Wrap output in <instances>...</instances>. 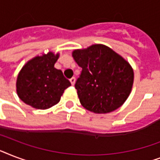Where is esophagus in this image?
<instances>
[{
	"label": "esophagus",
	"instance_id": "1",
	"mask_svg": "<svg viewBox=\"0 0 160 160\" xmlns=\"http://www.w3.org/2000/svg\"><path fill=\"white\" fill-rule=\"evenodd\" d=\"M70 83H71V85H75V78L72 77L71 79H70Z\"/></svg>",
	"mask_w": 160,
	"mask_h": 160
}]
</instances>
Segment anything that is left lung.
I'll list each match as a JSON object with an SVG mask.
<instances>
[{
    "label": "left lung",
    "instance_id": "obj_1",
    "mask_svg": "<svg viewBox=\"0 0 160 160\" xmlns=\"http://www.w3.org/2000/svg\"><path fill=\"white\" fill-rule=\"evenodd\" d=\"M72 55L82 68L75 84L82 106L96 114L109 113L121 106L134 82L129 63L104 45L75 50Z\"/></svg>",
    "mask_w": 160,
    "mask_h": 160
}]
</instances>
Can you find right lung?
I'll use <instances>...</instances> for the list:
<instances>
[{"instance_id":"add662e5","label":"right lung","mask_w":160,"mask_h":160,"mask_svg":"<svg viewBox=\"0 0 160 160\" xmlns=\"http://www.w3.org/2000/svg\"><path fill=\"white\" fill-rule=\"evenodd\" d=\"M59 54L36 56L24 65L17 77L16 91L24 103L40 109L56 105L71 85L62 71L54 67Z\"/></svg>"}]
</instances>
